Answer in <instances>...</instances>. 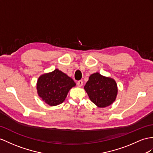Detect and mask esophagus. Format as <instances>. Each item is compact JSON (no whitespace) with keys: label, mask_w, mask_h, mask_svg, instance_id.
Here are the masks:
<instances>
[{"label":"esophagus","mask_w":153,"mask_h":153,"mask_svg":"<svg viewBox=\"0 0 153 153\" xmlns=\"http://www.w3.org/2000/svg\"><path fill=\"white\" fill-rule=\"evenodd\" d=\"M76 84H77V85H78V87L82 86V85H83V81H82V80H79V81L77 82Z\"/></svg>","instance_id":"esophagus-1"}]
</instances>
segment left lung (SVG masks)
Returning a JSON list of instances; mask_svg holds the SVG:
<instances>
[{
	"label": "left lung",
	"mask_w": 153,
	"mask_h": 153,
	"mask_svg": "<svg viewBox=\"0 0 153 153\" xmlns=\"http://www.w3.org/2000/svg\"><path fill=\"white\" fill-rule=\"evenodd\" d=\"M84 89L89 99L100 108L112 104L117 94L116 82L111 78L102 76L99 73L92 74Z\"/></svg>",
	"instance_id": "left-lung-1"
}]
</instances>
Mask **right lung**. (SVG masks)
Returning a JSON list of instances; mask_svg holds the SVG:
<instances>
[{"mask_svg":"<svg viewBox=\"0 0 153 153\" xmlns=\"http://www.w3.org/2000/svg\"><path fill=\"white\" fill-rule=\"evenodd\" d=\"M75 85L71 78L56 69L39 78L37 89L45 102L50 106H56L64 101L69 89Z\"/></svg>","mask_w":153,"mask_h":153,"instance_id":"add662e5","label":"right lung"}]
</instances>
